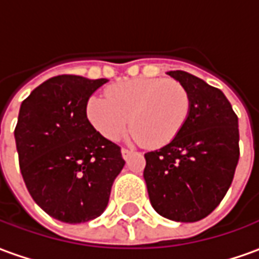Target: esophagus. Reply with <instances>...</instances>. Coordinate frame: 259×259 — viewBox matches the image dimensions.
<instances>
[{
  "label": "esophagus",
  "mask_w": 259,
  "mask_h": 259,
  "mask_svg": "<svg viewBox=\"0 0 259 259\" xmlns=\"http://www.w3.org/2000/svg\"><path fill=\"white\" fill-rule=\"evenodd\" d=\"M133 154H135V151H133V150L122 148V157H123L124 159H127V158H130V155H133Z\"/></svg>",
  "instance_id": "34e87169"
}]
</instances>
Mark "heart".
Segmentation results:
<instances>
[{"instance_id": "b5f03b06", "label": "heart", "mask_w": 259, "mask_h": 259, "mask_svg": "<svg viewBox=\"0 0 259 259\" xmlns=\"http://www.w3.org/2000/svg\"><path fill=\"white\" fill-rule=\"evenodd\" d=\"M190 111L191 96L186 85L161 77L115 83L107 87L105 97L91 96L85 104V116L104 139H120L130 122L133 139L148 148L172 143L185 127Z\"/></svg>"}]
</instances>
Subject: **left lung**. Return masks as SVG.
I'll return each instance as SVG.
<instances>
[{
	"instance_id": "obj_1",
	"label": "left lung",
	"mask_w": 259,
	"mask_h": 259,
	"mask_svg": "<svg viewBox=\"0 0 259 259\" xmlns=\"http://www.w3.org/2000/svg\"><path fill=\"white\" fill-rule=\"evenodd\" d=\"M191 96L180 135L144 154V179L152 208L170 221L197 222L217 208L239 162V118L222 91L197 76L170 70Z\"/></svg>"
}]
</instances>
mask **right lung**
<instances>
[{
  "label": "right lung",
  "instance_id": "add662e5",
  "mask_svg": "<svg viewBox=\"0 0 259 259\" xmlns=\"http://www.w3.org/2000/svg\"><path fill=\"white\" fill-rule=\"evenodd\" d=\"M107 81L59 74L20 105L15 127L20 174L37 205L61 222L100 217L124 166L120 147L104 139L85 116L87 100Z\"/></svg>",
  "mask_w": 259,
  "mask_h": 259
}]
</instances>
